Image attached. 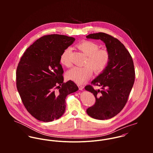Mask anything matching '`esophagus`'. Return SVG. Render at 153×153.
Instances as JSON below:
<instances>
[{
  "label": "esophagus",
  "instance_id": "esophagus-1",
  "mask_svg": "<svg viewBox=\"0 0 153 153\" xmlns=\"http://www.w3.org/2000/svg\"><path fill=\"white\" fill-rule=\"evenodd\" d=\"M78 86L79 90H82L84 89V86L82 85H78Z\"/></svg>",
  "mask_w": 153,
  "mask_h": 153
}]
</instances>
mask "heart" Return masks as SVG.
<instances>
[{
  "mask_svg": "<svg viewBox=\"0 0 153 153\" xmlns=\"http://www.w3.org/2000/svg\"><path fill=\"white\" fill-rule=\"evenodd\" d=\"M78 49L87 56L84 66H74L66 73V78L76 83L81 84L89 79L92 74V70L95 74L102 72L109 64L111 55L106 48L99 49L98 44L91 41H83L76 45ZM71 49L66 48L60 56V62L66 67L71 66L70 60Z\"/></svg>",
  "mask_w": 153,
  "mask_h": 153,
  "instance_id": "1",
  "label": "heart"
}]
</instances>
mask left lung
<instances>
[{
    "label": "left lung",
    "instance_id": "1",
    "mask_svg": "<svg viewBox=\"0 0 153 153\" xmlns=\"http://www.w3.org/2000/svg\"><path fill=\"white\" fill-rule=\"evenodd\" d=\"M87 38L102 41L109 51L111 59L106 69L85 89L93 93L95 102L87 109L91 117L108 120L117 115L125 107L135 80L132 58L118 39L103 32L91 33ZM102 87L95 90L93 85Z\"/></svg>",
    "mask_w": 153,
    "mask_h": 153
}]
</instances>
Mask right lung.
<instances>
[{
	"instance_id": "obj_1",
	"label": "right lung",
	"mask_w": 153,
	"mask_h": 153,
	"mask_svg": "<svg viewBox=\"0 0 153 153\" xmlns=\"http://www.w3.org/2000/svg\"><path fill=\"white\" fill-rule=\"evenodd\" d=\"M75 38L45 35L27 48L16 69V87L27 111L36 119L50 122L65 110V99L78 91L72 81L64 82L60 56Z\"/></svg>"
}]
</instances>
